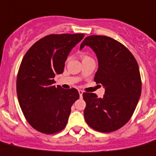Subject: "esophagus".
I'll return each mask as SVG.
<instances>
[{"instance_id":"1","label":"esophagus","mask_w":156,"mask_h":156,"mask_svg":"<svg viewBox=\"0 0 156 156\" xmlns=\"http://www.w3.org/2000/svg\"><path fill=\"white\" fill-rule=\"evenodd\" d=\"M79 91L80 96V98H81V97L83 96V91H82V90H79V91Z\"/></svg>"}]
</instances>
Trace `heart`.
<instances>
[{
    "instance_id": "1",
    "label": "heart",
    "mask_w": 156,
    "mask_h": 156,
    "mask_svg": "<svg viewBox=\"0 0 156 156\" xmlns=\"http://www.w3.org/2000/svg\"><path fill=\"white\" fill-rule=\"evenodd\" d=\"M89 58V57L87 55H83V58Z\"/></svg>"
}]
</instances>
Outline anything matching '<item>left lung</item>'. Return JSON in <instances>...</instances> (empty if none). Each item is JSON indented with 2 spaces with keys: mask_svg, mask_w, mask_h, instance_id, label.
<instances>
[{
  "mask_svg": "<svg viewBox=\"0 0 156 156\" xmlns=\"http://www.w3.org/2000/svg\"><path fill=\"white\" fill-rule=\"evenodd\" d=\"M89 46L98 61L94 80L105 87L103 98L84 92L86 122L93 129L111 133L127 123L133 114L141 94V78L137 62L131 52L117 40L90 35L80 45Z\"/></svg>",
  "mask_w": 156,
  "mask_h": 156,
  "instance_id": "left-lung-1",
  "label": "left lung"
}]
</instances>
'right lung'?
<instances>
[{
    "label": "right lung",
    "mask_w": 156,
    "mask_h": 156,
    "mask_svg": "<svg viewBox=\"0 0 156 156\" xmlns=\"http://www.w3.org/2000/svg\"><path fill=\"white\" fill-rule=\"evenodd\" d=\"M84 34H49L27 50L19 69L16 91L25 118L37 131L54 134L66 126L73 104L80 98L76 88L54 83L63 73L69 52Z\"/></svg>",
    "instance_id": "1"
}]
</instances>
